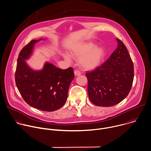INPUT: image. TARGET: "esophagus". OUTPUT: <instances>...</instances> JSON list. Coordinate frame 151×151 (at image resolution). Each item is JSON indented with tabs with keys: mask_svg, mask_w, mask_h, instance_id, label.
<instances>
[{
	"mask_svg": "<svg viewBox=\"0 0 151 151\" xmlns=\"http://www.w3.org/2000/svg\"><path fill=\"white\" fill-rule=\"evenodd\" d=\"M74 75H75L76 76H80V75H81V73H80L79 71H78V70H75V71H74Z\"/></svg>",
	"mask_w": 151,
	"mask_h": 151,
	"instance_id": "34e87169",
	"label": "esophagus"
}]
</instances>
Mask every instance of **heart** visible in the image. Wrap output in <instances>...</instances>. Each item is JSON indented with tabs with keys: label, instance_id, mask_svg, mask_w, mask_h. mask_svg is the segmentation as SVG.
<instances>
[{
	"label": "heart",
	"instance_id": "b5f03b06",
	"mask_svg": "<svg viewBox=\"0 0 151 151\" xmlns=\"http://www.w3.org/2000/svg\"><path fill=\"white\" fill-rule=\"evenodd\" d=\"M71 54L65 52L63 56L68 62L72 61L73 57L80 58L78 63L83 69L92 70L100 65L104 56V50L102 47L96 46L95 42L87 41L74 45L71 49Z\"/></svg>",
	"mask_w": 151,
	"mask_h": 151
}]
</instances>
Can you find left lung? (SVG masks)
Returning <instances> with one entry per match:
<instances>
[{
    "mask_svg": "<svg viewBox=\"0 0 151 151\" xmlns=\"http://www.w3.org/2000/svg\"><path fill=\"white\" fill-rule=\"evenodd\" d=\"M116 49L106 62L87 72L90 101L99 106H114L129 95L133 81L134 67L124 44L116 39Z\"/></svg>",
    "mask_w": 151,
    "mask_h": 151,
    "instance_id": "8db88e82",
    "label": "left lung"
}]
</instances>
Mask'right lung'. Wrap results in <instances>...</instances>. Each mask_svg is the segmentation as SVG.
<instances>
[{"label": "right lung", "mask_w": 151, "mask_h": 151, "mask_svg": "<svg viewBox=\"0 0 151 151\" xmlns=\"http://www.w3.org/2000/svg\"><path fill=\"white\" fill-rule=\"evenodd\" d=\"M42 40H33L21 50L17 60L15 83L21 95L29 105L51 112L65 104L74 74L71 67L62 70L48 62L40 70L28 66L25 61L33 54L35 44Z\"/></svg>", "instance_id": "1"}]
</instances>
